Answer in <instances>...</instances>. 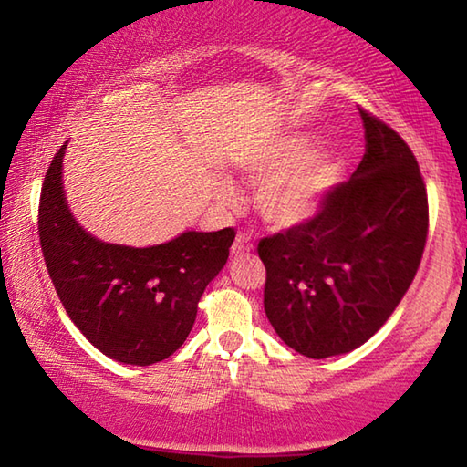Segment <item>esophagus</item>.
Segmentation results:
<instances>
[{
    "instance_id": "1",
    "label": "esophagus",
    "mask_w": 467,
    "mask_h": 467,
    "mask_svg": "<svg viewBox=\"0 0 467 467\" xmlns=\"http://www.w3.org/2000/svg\"><path fill=\"white\" fill-rule=\"evenodd\" d=\"M253 249V241H251V234L247 233H239L236 234V239L233 243V255H244V253H249Z\"/></svg>"
}]
</instances>
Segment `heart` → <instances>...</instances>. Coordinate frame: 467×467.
Segmentation results:
<instances>
[{"instance_id":"heart-1","label":"heart","mask_w":467,"mask_h":467,"mask_svg":"<svg viewBox=\"0 0 467 467\" xmlns=\"http://www.w3.org/2000/svg\"><path fill=\"white\" fill-rule=\"evenodd\" d=\"M309 141L306 133H288L259 150L244 167L253 183H259L255 205L270 226L290 228L305 223L337 177L336 156L327 150H306ZM220 197L234 203L233 185L220 183Z\"/></svg>"}]
</instances>
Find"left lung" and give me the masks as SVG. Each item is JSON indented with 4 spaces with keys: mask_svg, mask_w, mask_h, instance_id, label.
Segmentation results:
<instances>
[{
    "mask_svg": "<svg viewBox=\"0 0 467 467\" xmlns=\"http://www.w3.org/2000/svg\"><path fill=\"white\" fill-rule=\"evenodd\" d=\"M365 156L311 218L264 236V306L284 344L309 358L373 337L412 284L429 234V197L412 150L368 110Z\"/></svg>",
    "mask_w": 467,
    "mask_h": 467,
    "instance_id": "8db88e82",
    "label": "left lung"
}]
</instances>
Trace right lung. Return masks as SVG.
I'll return each instance as SVG.
<instances>
[{"label":"right lung","mask_w":467,"mask_h":467,"mask_svg":"<svg viewBox=\"0 0 467 467\" xmlns=\"http://www.w3.org/2000/svg\"><path fill=\"white\" fill-rule=\"evenodd\" d=\"M53 156L38 202V236L63 309L92 346L125 365L148 367L177 352L197 303L223 270L234 228L183 233L133 249L94 239L69 214L61 158Z\"/></svg>","instance_id":"right-lung-1"}]
</instances>
